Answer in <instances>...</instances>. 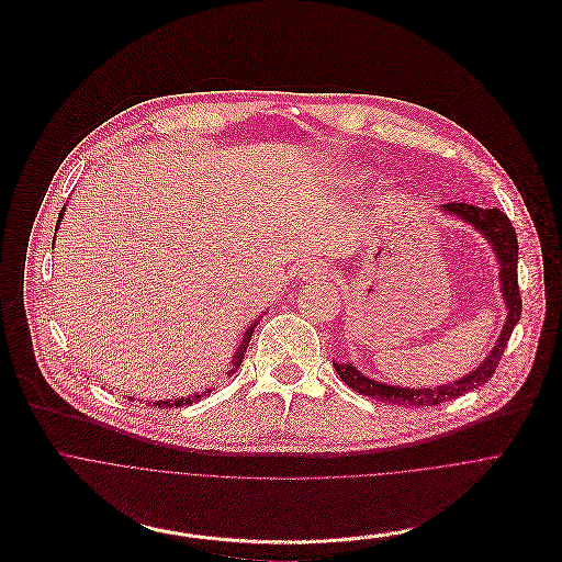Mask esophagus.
Here are the masks:
<instances>
[{"instance_id":"1","label":"esophagus","mask_w":562,"mask_h":562,"mask_svg":"<svg viewBox=\"0 0 562 562\" xmlns=\"http://www.w3.org/2000/svg\"><path fill=\"white\" fill-rule=\"evenodd\" d=\"M327 277H329V270H327V266L321 263V261H310V263H305V266L301 268V279H303V281L318 283V281L327 279Z\"/></svg>"}]
</instances>
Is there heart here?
Returning <instances> with one entry per match:
<instances>
[{
	"mask_svg": "<svg viewBox=\"0 0 562 562\" xmlns=\"http://www.w3.org/2000/svg\"><path fill=\"white\" fill-rule=\"evenodd\" d=\"M368 177H370L368 170H348L344 172V183L350 188H359L363 186V181H368Z\"/></svg>",
	"mask_w": 562,
	"mask_h": 562,
	"instance_id": "heart-1",
	"label": "heart"
}]
</instances>
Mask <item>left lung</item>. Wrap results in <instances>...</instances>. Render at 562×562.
<instances>
[{"instance_id":"1","label":"left lung","mask_w":562,"mask_h":562,"mask_svg":"<svg viewBox=\"0 0 562 562\" xmlns=\"http://www.w3.org/2000/svg\"><path fill=\"white\" fill-rule=\"evenodd\" d=\"M436 210L457 218V221L468 223V226H472L483 237V241H487V246L496 255L501 296H503L507 314H505L503 329L498 334V341L494 344L490 355L479 363V368H474L472 372H468L465 376H461L457 381L440 383L436 387H403V385L381 383V381L363 374L355 363L331 361L334 370L339 372L341 381L346 385H350L355 392L376 398V401L403 405V407L438 405L442 401L459 398L465 392H472V390L485 385L494 376V370L507 348L509 336L520 318L522 303H520V292H518V239H516V233L512 228V221L507 218V214L501 212L498 207H479L472 203H457V201L438 205Z\"/></svg>"}]
</instances>
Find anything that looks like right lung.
Here are the masks:
<instances>
[{"label": "right lung", "mask_w": 562, "mask_h": 562, "mask_svg": "<svg viewBox=\"0 0 562 562\" xmlns=\"http://www.w3.org/2000/svg\"><path fill=\"white\" fill-rule=\"evenodd\" d=\"M64 214H66V205L61 207V212H59V218H57V228H59V223H61V218H64ZM53 246H55V241H53ZM259 321H261V316L259 318H255L252 321V325L244 331V339H241V344H239V348H237V352H235V357H233V368H231V376L239 370V366H241V361H244V357H246V350H248V346H250V336L255 334V327L259 325ZM212 390H205V392H194V394H190V396H181V398H164V401H148V405H153V407H181V405H192L194 401H199V398H203V396H207ZM131 401H133V396H131Z\"/></svg>", "instance_id": "obj_1"}]
</instances>
